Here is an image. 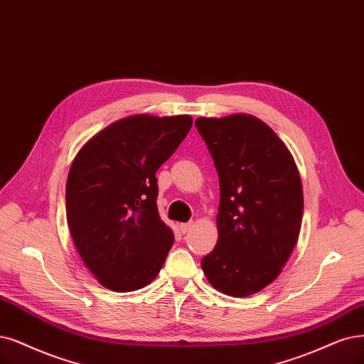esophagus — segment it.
<instances>
[{
  "mask_svg": "<svg viewBox=\"0 0 364 364\" xmlns=\"http://www.w3.org/2000/svg\"><path fill=\"white\" fill-rule=\"evenodd\" d=\"M193 228V222H187V223H180V231L183 234H187Z\"/></svg>",
  "mask_w": 364,
  "mask_h": 364,
  "instance_id": "1",
  "label": "esophagus"
}]
</instances>
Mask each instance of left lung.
Returning <instances> with one entry per match:
<instances>
[{"label": "left lung", "mask_w": 364, "mask_h": 364, "mask_svg": "<svg viewBox=\"0 0 364 364\" xmlns=\"http://www.w3.org/2000/svg\"><path fill=\"white\" fill-rule=\"evenodd\" d=\"M219 173V240L200 261L218 291L257 294L280 274L299 240L303 187L294 157L259 118L195 121Z\"/></svg>", "instance_id": "8db88e82"}]
</instances>
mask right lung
<instances>
[{
    "instance_id": "right-lung-1",
    "label": "right lung",
    "mask_w": 364,
    "mask_h": 364,
    "mask_svg": "<svg viewBox=\"0 0 364 364\" xmlns=\"http://www.w3.org/2000/svg\"><path fill=\"white\" fill-rule=\"evenodd\" d=\"M192 117L130 115L79 150L65 184L73 243L88 270L117 292L156 279L173 245L157 210V169L177 150Z\"/></svg>"
}]
</instances>
